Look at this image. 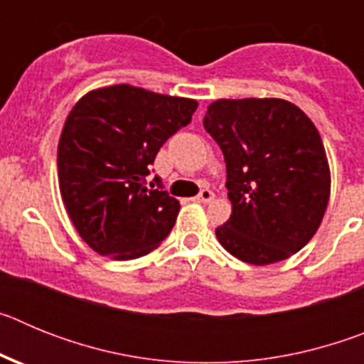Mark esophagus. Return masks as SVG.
I'll return each instance as SVG.
<instances>
[{
	"instance_id": "34e87169",
	"label": "esophagus",
	"mask_w": 364,
	"mask_h": 364,
	"mask_svg": "<svg viewBox=\"0 0 364 364\" xmlns=\"http://www.w3.org/2000/svg\"><path fill=\"white\" fill-rule=\"evenodd\" d=\"M213 198H215V195L211 189H202L197 197H195V200L202 202V204H210V202H213Z\"/></svg>"
}]
</instances>
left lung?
I'll return each mask as SVG.
<instances>
[{
    "instance_id": "1",
    "label": "left lung",
    "mask_w": 364,
    "mask_h": 364,
    "mask_svg": "<svg viewBox=\"0 0 364 364\" xmlns=\"http://www.w3.org/2000/svg\"><path fill=\"white\" fill-rule=\"evenodd\" d=\"M205 131L224 153L231 217L217 228L224 250L247 264L284 260L319 230L330 166L314 122L288 100H217Z\"/></svg>"
}]
</instances>
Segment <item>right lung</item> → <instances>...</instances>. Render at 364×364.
Wrapping results in <instances>:
<instances>
[{
    "label": "right lung",
    "instance_id": "right-lung-1",
    "mask_svg": "<svg viewBox=\"0 0 364 364\" xmlns=\"http://www.w3.org/2000/svg\"><path fill=\"white\" fill-rule=\"evenodd\" d=\"M197 107V100L120 83L89 91L70 109L58 144L60 193L96 253L138 259L175 226L178 200L154 184L147 188L146 176L164 142Z\"/></svg>",
    "mask_w": 364,
    "mask_h": 364
}]
</instances>
